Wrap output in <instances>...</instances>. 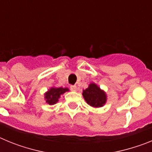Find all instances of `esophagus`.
I'll return each instance as SVG.
<instances>
[{
	"label": "esophagus",
	"instance_id": "34e87169",
	"mask_svg": "<svg viewBox=\"0 0 152 152\" xmlns=\"http://www.w3.org/2000/svg\"><path fill=\"white\" fill-rule=\"evenodd\" d=\"M70 88H71V90H72V91H76L77 89V86L76 85H72L71 87H70Z\"/></svg>",
	"mask_w": 152,
	"mask_h": 152
}]
</instances>
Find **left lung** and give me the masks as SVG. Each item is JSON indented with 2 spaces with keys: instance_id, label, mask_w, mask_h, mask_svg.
Instances as JSON below:
<instances>
[{
  "instance_id": "1",
  "label": "left lung",
  "mask_w": 152,
  "mask_h": 152,
  "mask_svg": "<svg viewBox=\"0 0 152 152\" xmlns=\"http://www.w3.org/2000/svg\"><path fill=\"white\" fill-rule=\"evenodd\" d=\"M82 95L88 105L94 108H100L105 105L107 96L106 92L95 83H91L88 88L83 90Z\"/></svg>"
}]
</instances>
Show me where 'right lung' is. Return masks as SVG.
<instances>
[{
	"mask_svg": "<svg viewBox=\"0 0 152 152\" xmlns=\"http://www.w3.org/2000/svg\"><path fill=\"white\" fill-rule=\"evenodd\" d=\"M69 91L68 88H56L52 87L48 91L44 94L45 95V100L49 105H54L58 101L61 95L64 94V93Z\"/></svg>",
	"mask_w": 152,
	"mask_h": 152,
	"instance_id": "add662e5",
	"label": "right lung"
}]
</instances>
